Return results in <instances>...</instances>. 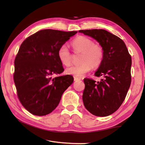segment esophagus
Masks as SVG:
<instances>
[{
  "mask_svg": "<svg viewBox=\"0 0 145 145\" xmlns=\"http://www.w3.org/2000/svg\"><path fill=\"white\" fill-rule=\"evenodd\" d=\"M80 78H77V77H74V81H79V80H80Z\"/></svg>",
  "mask_w": 145,
  "mask_h": 145,
  "instance_id": "esophagus-1",
  "label": "esophagus"
}]
</instances>
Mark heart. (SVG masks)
Here are the masks:
<instances>
[{
    "label": "heart",
    "instance_id": "obj_1",
    "mask_svg": "<svg viewBox=\"0 0 145 145\" xmlns=\"http://www.w3.org/2000/svg\"><path fill=\"white\" fill-rule=\"evenodd\" d=\"M75 52H80L82 55L80 63L72 65L66 69V73L75 77H82L91 70L92 67H98L102 62L104 52L100 45L94 44L93 41L85 36H79L72 43ZM58 57L60 62L69 66L72 62V55L66 45H63L58 49Z\"/></svg>",
    "mask_w": 145,
    "mask_h": 145
}]
</instances>
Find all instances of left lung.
<instances>
[{
  "instance_id": "obj_1",
  "label": "left lung",
  "mask_w": 145,
  "mask_h": 145,
  "mask_svg": "<svg viewBox=\"0 0 145 145\" xmlns=\"http://www.w3.org/2000/svg\"><path fill=\"white\" fill-rule=\"evenodd\" d=\"M103 48L102 62L95 73L101 76L100 82L85 78L82 99L89 112L97 116H106L118 110L123 102L131 84V58L125 42L103 29L80 30Z\"/></svg>"
}]
</instances>
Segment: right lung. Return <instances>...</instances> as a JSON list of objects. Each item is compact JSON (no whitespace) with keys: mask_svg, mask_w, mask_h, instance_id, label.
Returning <instances> with one entry per match:
<instances>
[{"mask_svg":"<svg viewBox=\"0 0 145 145\" xmlns=\"http://www.w3.org/2000/svg\"><path fill=\"white\" fill-rule=\"evenodd\" d=\"M76 33L42 30L21 44L14 61V80L20 103L33 115L50 113L73 83L72 75H52L64 71L58 57V49Z\"/></svg>","mask_w":145,"mask_h":145,"instance_id":"add662e5","label":"right lung"}]
</instances>
